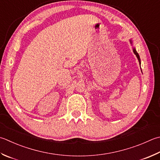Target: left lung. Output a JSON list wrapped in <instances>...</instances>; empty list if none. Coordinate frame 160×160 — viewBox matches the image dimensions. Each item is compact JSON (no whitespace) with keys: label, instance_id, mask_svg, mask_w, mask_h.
Wrapping results in <instances>:
<instances>
[{"label":"left lung","instance_id":"1","mask_svg":"<svg viewBox=\"0 0 160 160\" xmlns=\"http://www.w3.org/2000/svg\"><path fill=\"white\" fill-rule=\"evenodd\" d=\"M130 42L131 44L132 45V39H130ZM132 50H133V52H134V54L136 55L137 59H138V60H139V64H141V59H140V57H139V54H138V52H137V51H136V48H134V47H133V48H132Z\"/></svg>","mask_w":160,"mask_h":160}]
</instances>
